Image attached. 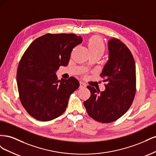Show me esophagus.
<instances>
[{
    "label": "esophagus",
    "mask_w": 156,
    "mask_h": 156,
    "mask_svg": "<svg viewBox=\"0 0 156 156\" xmlns=\"http://www.w3.org/2000/svg\"><path fill=\"white\" fill-rule=\"evenodd\" d=\"M86 87H87V84L85 83L82 82V81L80 82V85H79L80 88H86Z\"/></svg>",
    "instance_id": "esophagus-1"
}]
</instances>
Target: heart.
Here are the masks:
<instances>
[{"mask_svg": "<svg viewBox=\"0 0 156 156\" xmlns=\"http://www.w3.org/2000/svg\"><path fill=\"white\" fill-rule=\"evenodd\" d=\"M88 49L90 53L103 55L105 51V46L99 37H92L88 41Z\"/></svg>", "mask_w": 156, "mask_h": 156, "instance_id": "obj_1", "label": "heart"}]
</instances>
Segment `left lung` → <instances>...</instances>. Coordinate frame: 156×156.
Here are the masks:
<instances>
[{"label":"left lung","mask_w":156,"mask_h":156,"mask_svg":"<svg viewBox=\"0 0 156 156\" xmlns=\"http://www.w3.org/2000/svg\"><path fill=\"white\" fill-rule=\"evenodd\" d=\"M108 60L100 76L105 90L88 86L91 95L84 101L88 115L101 123H110L123 116L129 109L136 92V70L133 56L120 40L108 41Z\"/></svg>","instance_id":"obj_1"}]
</instances>
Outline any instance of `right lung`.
I'll list each match as a JSON object with an SVG mask.
<instances>
[{"label":"right lung","instance_id":"add662e5","mask_svg":"<svg viewBox=\"0 0 156 156\" xmlns=\"http://www.w3.org/2000/svg\"><path fill=\"white\" fill-rule=\"evenodd\" d=\"M82 41L74 34H46L23 54L17 72L18 92L22 105L35 119L49 121L66 111L79 82L74 77L58 80L56 72L66 66L73 49Z\"/></svg>","mask_w":156,"mask_h":156}]
</instances>
